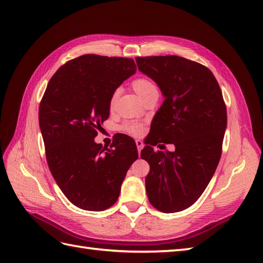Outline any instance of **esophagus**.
Returning a JSON list of instances; mask_svg holds the SVG:
<instances>
[{
  "label": "esophagus",
  "mask_w": 263,
  "mask_h": 263,
  "mask_svg": "<svg viewBox=\"0 0 263 263\" xmlns=\"http://www.w3.org/2000/svg\"><path fill=\"white\" fill-rule=\"evenodd\" d=\"M136 144H137V148H138V153H139V155H140L141 150L143 148V142L141 140H136Z\"/></svg>",
  "instance_id": "obj_1"
}]
</instances>
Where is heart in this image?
<instances>
[{
	"mask_svg": "<svg viewBox=\"0 0 263 263\" xmlns=\"http://www.w3.org/2000/svg\"><path fill=\"white\" fill-rule=\"evenodd\" d=\"M132 88L133 90L137 92L138 96L141 98L142 102L147 97L152 96V95L158 93L157 87H156V85L152 80L147 79V78H137V79L133 80L132 82ZM116 97H117V92H114L109 98L108 105H109L110 110L114 108ZM122 128L132 136H139L142 132V125L140 123H137V122H126L124 123V125L122 126Z\"/></svg>",
	"mask_w": 263,
	"mask_h": 263,
	"instance_id": "1",
	"label": "heart"
}]
</instances>
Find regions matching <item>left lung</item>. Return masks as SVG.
Segmentation results:
<instances>
[{
	"label": "left lung",
	"mask_w": 263,
	"mask_h": 263,
	"mask_svg": "<svg viewBox=\"0 0 263 263\" xmlns=\"http://www.w3.org/2000/svg\"><path fill=\"white\" fill-rule=\"evenodd\" d=\"M136 61L139 71L157 83L165 98L152 122L158 139L154 146H175L174 152L142 149L141 158L150 166L146 177L149 202L166 214L185 210L208 186L221 156L227 113L220 87L208 68L184 58Z\"/></svg>",
	"instance_id": "1"
}]
</instances>
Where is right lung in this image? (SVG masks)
Here are the masks:
<instances>
[{
  "label": "right lung",
  "instance_id": "obj_1",
  "mask_svg": "<svg viewBox=\"0 0 263 263\" xmlns=\"http://www.w3.org/2000/svg\"><path fill=\"white\" fill-rule=\"evenodd\" d=\"M135 61L87 54L69 61L49 80L39 105V127L54 180L72 203L89 211L113 205L138 159L132 138L111 149L95 142L109 116V98L136 73Z\"/></svg>",
  "mask_w": 263,
  "mask_h": 263
}]
</instances>
